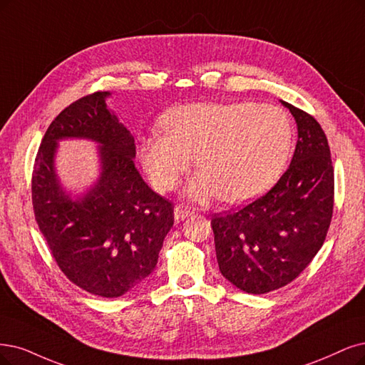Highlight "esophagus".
<instances>
[{
	"label": "esophagus",
	"mask_w": 365,
	"mask_h": 365,
	"mask_svg": "<svg viewBox=\"0 0 365 365\" xmlns=\"http://www.w3.org/2000/svg\"><path fill=\"white\" fill-rule=\"evenodd\" d=\"M194 212H191L190 209L187 207H183V206H175L174 207V220L175 221H183L185 218H187V217H191Z\"/></svg>",
	"instance_id": "1"
}]
</instances>
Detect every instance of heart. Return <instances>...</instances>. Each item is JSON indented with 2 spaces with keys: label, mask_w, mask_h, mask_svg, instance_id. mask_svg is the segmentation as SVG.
Returning <instances> with one entry per match:
<instances>
[{
  "label": "heart",
  "mask_w": 365,
  "mask_h": 365,
  "mask_svg": "<svg viewBox=\"0 0 365 365\" xmlns=\"http://www.w3.org/2000/svg\"><path fill=\"white\" fill-rule=\"evenodd\" d=\"M160 126L165 133L140 145L148 179L159 191L173 190L197 155L201 171L187 187L197 201L244 203L262 195L284 171L293 144L287 113L271 103L180 105L162 115Z\"/></svg>",
  "instance_id": "b5f03b06"
}]
</instances>
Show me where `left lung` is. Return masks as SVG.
<instances>
[{
    "instance_id": "obj_1",
    "label": "left lung",
    "mask_w": 365,
    "mask_h": 365,
    "mask_svg": "<svg viewBox=\"0 0 365 365\" xmlns=\"http://www.w3.org/2000/svg\"><path fill=\"white\" fill-rule=\"evenodd\" d=\"M298 143L287 171L244 209L215 215L220 271L237 289L263 294L287 286L325 242L334 209V168L317 120L287 102Z\"/></svg>"
}]
</instances>
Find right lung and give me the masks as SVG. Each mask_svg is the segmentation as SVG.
I'll return each instance as SVG.
<instances>
[{"instance_id":"right-lung-1","label":"right lung","mask_w":365,"mask_h":365,"mask_svg":"<svg viewBox=\"0 0 365 365\" xmlns=\"http://www.w3.org/2000/svg\"><path fill=\"white\" fill-rule=\"evenodd\" d=\"M110 96L88 94L53 118L36 156L31 197L40 232L63 274L91 294L118 298L153 272L174 207L135 168L133 137L106 108ZM67 138L100 144V178L75 199L55 171L58 141Z\"/></svg>"}]
</instances>
